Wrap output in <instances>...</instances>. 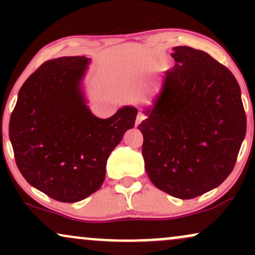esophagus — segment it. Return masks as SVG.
<instances>
[{
    "instance_id": "obj_1",
    "label": "esophagus",
    "mask_w": 255,
    "mask_h": 255,
    "mask_svg": "<svg viewBox=\"0 0 255 255\" xmlns=\"http://www.w3.org/2000/svg\"><path fill=\"white\" fill-rule=\"evenodd\" d=\"M145 118H146V116L144 115V114H142V113H139V114H137V116H136V122H135V125L137 126V125H140V124H141V122L142 121H144V120H145Z\"/></svg>"
}]
</instances>
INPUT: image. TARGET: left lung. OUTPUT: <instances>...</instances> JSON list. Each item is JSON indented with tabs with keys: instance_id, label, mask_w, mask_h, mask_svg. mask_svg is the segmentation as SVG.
Returning a JSON list of instances; mask_svg holds the SVG:
<instances>
[{
	"instance_id": "obj_1",
	"label": "left lung",
	"mask_w": 255,
	"mask_h": 255,
	"mask_svg": "<svg viewBox=\"0 0 255 255\" xmlns=\"http://www.w3.org/2000/svg\"><path fill=\"white\" fill-rule=\"evenodd\" d=\"M174 68L148 119L137 126L151 182L175 198L193 199L230 175L246 135L241 90L207 52L176 46Z\"/></svg>"
}]
</instances>
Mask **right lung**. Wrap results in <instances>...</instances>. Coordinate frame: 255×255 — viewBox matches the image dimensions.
<instances>
[{"label":"right lung","mask_w":255,"mask_h":255,"mask_svg":"<svg viewBox=\"0 0 255 255\" xmlns=\"http://www.w3.org/2000/svg\"><path fill=\"white\" fill-rule=\"evenodd\" d=\"M87 63L85 56H69L40 64L20 89L10 115L17 169L34 188L62 203L101 188L108 157L137 114L125 107L109 119L92 115L79 89Z\"/></svg>","instance_id":"add662e5"}]
</instances>
